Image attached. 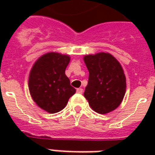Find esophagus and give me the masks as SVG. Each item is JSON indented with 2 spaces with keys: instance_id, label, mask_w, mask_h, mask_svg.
I'll return each instance as SVG.
<instances>
[{
  "instance_id": "34e87169",
  "label": "esophagus",
  "mask_w": 155,
  "mask_h": 155,
  "mask_svg": "<svg viewBox=\"0 0 155 155\" xmlns=\"http://www.w3.org/2000/svg\"><path fill=\"white\" fill-rule=\"evenodd\" d=\"M76 92L79 93V94H82V93H83V89H82V88H79V89L76 90Z\"/></svg>"
}]
</instances>
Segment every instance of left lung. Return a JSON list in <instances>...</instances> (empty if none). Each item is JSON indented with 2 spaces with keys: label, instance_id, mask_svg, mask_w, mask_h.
<instances>
[{
  "label": "left lung",
  "instance_id": "obj_1",
  "mask_svg": "<svg viewBox=\"0 0 155 155\" xmlns=\"http://www.w3.org/2000/svg\"><path fill=\"white\" fill-rule=\"evenodd\" d=\"M89 81L84 96L91 109L99 114L114 110L123 101L126 79L120 62L109 53L84 55Z\"/></svg>",
  "mask_w": 155,
  "mask_h": 155
}]
</instances>
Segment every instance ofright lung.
I'll list each match as a JSON object with an SVG mask.
<instances>
[{
  "label": "right lung",
  "instance_id": "1",
  "mask_svg": "<svg viewBox=\"0 0 155 155\" xmlns=\"http://www.w3.org/2000/svg\"><path fill=\"white\" fill-rule=\"evenodd\" d=\"M71 58L67 54L50 52L35 61L29 75V91L39 107L51 114L62 110L75 93L65 75Z\"/></svg>",
  "mask_w": 155,
  "mask_h": 155
}]
</instances>
